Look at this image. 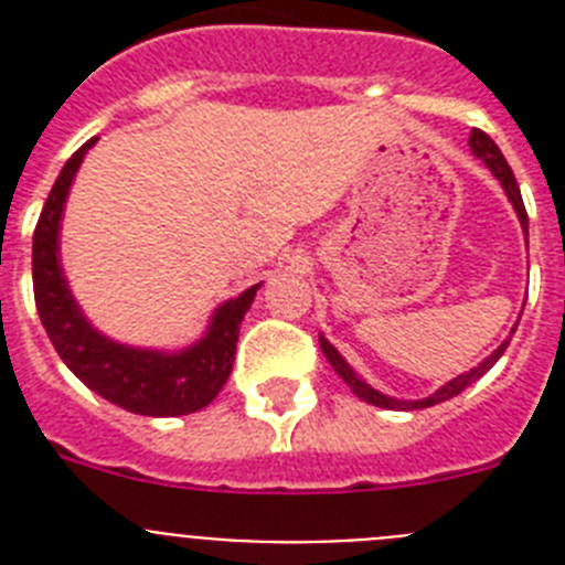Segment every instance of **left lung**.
<instances>
[{"label": "left lung", "mask_w": 565, "mask_h": 565, "mask_svg": "<svg viewBox=\"0 0 565 565\" xmlns=\"http://www.w3.org/2000/svg\"><path fill=\"white\" fill-rule=\"evenodd\" d=\"M469 147H472L476 158H481V161L487 163L489 172L495 174L498 181H501L503 192H507V198H509V201H512V206H515L518 217H521L523 232H526V237H529V217H526V206H523L521 186H518L515 174H512V169H509V163H507V158H503V154H501V149H498L495 141H492V138H489L487 132H481V129H472V132H469ZM512 333H515V331H512ZM319 344H322V353H326V356H328V362L333 364V371H337L339 376H342L344 382H348V387H351V391L356 393V396L362 398V402L376 404V407H384V411H422V407H433V404L447 402V398L458 396V393H461L463 387H469V384H472V382H478V379H481L483 373H487L489 367H492V364H495L498 359L503 356V351H507L509 342H503L501 348H498V351L492 353V356H489V359H483V362L478 364V367H472V371L463 373V376H458V379H452V382H447L441 387V391L433 393L430 398H422V402H402V398H391V396H384V393L373 391L371 384L362 382V379H359L356 373H353L351 364H348L342 356H339V351H337V348H333L331 342H328L326 337H319Z\"/></svg>", "instance_id": "1"}]
</instances>
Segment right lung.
I'll use <instances>...</instances> for the list:
<instances>
[{"mask_svg": "<svg viewBox=\"0 0 565 565\" xmlns=\"http://www.w3.org/2000/svg\"><path fill=\"white\" fill-rule=\"evenodd\" d=\"M93 143L96 138L76 149L64 163L33 232V294L39 317L58 356L89 391L141 416H186L206 407L226 384L237 351L239 322L259 286L223 302L214 311L206 337L181 353L138 351L93 331L78 311L58 266V221L64 201L73 174Z\"/></svg>", "mask_w": 565, "mask_h": 565, "instance_id": "right-lung-1", "label": "right lung"}]
</instances>
